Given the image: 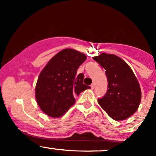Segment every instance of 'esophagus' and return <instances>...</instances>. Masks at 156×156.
<instances>
[{"instance_id":"34e87169","label":"esophagus","mask_w":156,"mask_h":156,"mask_svg":"<svg viewBox=\"0 0 156 156\" xmlns=\"http://www.w3.org/2000/svg\"><path fill=\"white\" fill-rule=\"evenodd\" d=\"M91 88H92V89H94V83H92V84H91Z\"/></svg>"}]
</instances>
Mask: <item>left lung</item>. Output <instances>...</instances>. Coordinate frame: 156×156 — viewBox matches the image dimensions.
Here are the masks:
<instances>
[{"label":"left lung","mask_w":156,"mask_h":156,"mask_svg":"<svg viewBox=\"0 0 156 156\" xmlns=\"http://www.w3.org/2000/svg\"><path fill=\"white\" fill-rule=\"evenodd\" d=\"M93 59L104 68L108 80V90L98 103L114 120L128 119L136 112L141 99L140 85L133 70L114 54L103 53Z\"/></svg>","instance_id":"8db88e82"}]
</instances>
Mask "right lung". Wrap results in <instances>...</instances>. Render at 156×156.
Segmentation results:
<instances>
[{
	"instance_id": "add662e5",
	"label": "right lung",
	"mask_w": 156,
	"mask_h": 156,
	"mask_svg": "<svg viewBox=\"0 0 156 156\" xmlns=\"http://www.w3.org/2000/svg\"><path fill=\"white\" fill-rule=\"evenodd\" d=\"M86 59L83 53L66 48L56 53L41 71L35 98L44 114L53 118L62 117L76 103V96L91 88L83 83V73L76 75Z\"/></svg>"
}]
</instances>
